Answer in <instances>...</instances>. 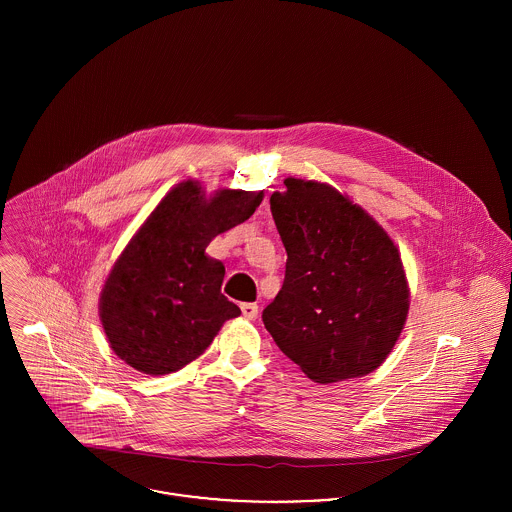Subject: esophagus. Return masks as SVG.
Wrapping results in <instances>:
<instances>
[{"mask_svg": "<svg viewBox=\"0 0 512 512\" xmlns=\"http://www.w3.org/2000/svg\"><path fill=\"white\" fill-rule=\"evenodd\" d=\"M240 309H242V315H244L246 319L258 317V305H256V303H242Z\"/></svg>", "mask_w": 512, "mask_h": 512, "instance_id": "obj_1", "label": "esophagus"}]
</instances>
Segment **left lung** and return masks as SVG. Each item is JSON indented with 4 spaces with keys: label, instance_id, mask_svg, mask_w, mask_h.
<instances>
[{
    "label": "left lung",
    "instance_id": "obj_1",
    "mask_svg": "<svg viewBox=\"0 0 512 512\" xmlns=\"http://www.w3.org/2000/svg\"><path fill=\"white\" fill-rule=\"evenodd\" d=\"M284 185L270 209L288 252L286 278L262 321L311 380L368 374L390 355L408 315L398 248L333 187L293 177Z\"/></svg>",
    "mask_w": 512,
    "mask_h": 512
}]
</instances>
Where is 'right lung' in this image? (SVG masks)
<instances>
[{"label": "right lung", "mask_w": 512, "mask_h": 512, "mask_svg": "<svg viewBox=\"0 0 512 512\" xmlns=\"http://www.w3.org/2000/svg\"><path fill=\"white\" fill-rule=\"evenodd\" d=\"M260 193L219 191L205 199L185 181L173 187L112 268L100 297V319L112 351L136 370L175 372L213 343L240 307L220 286L224 266L205 254L224 230L252 217Z\"/></svg>", "instance_id": "add662e5"}]
</instances>
